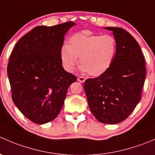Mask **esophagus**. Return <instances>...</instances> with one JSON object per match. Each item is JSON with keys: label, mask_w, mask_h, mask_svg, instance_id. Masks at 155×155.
Returning a JSON list of instances; mask_svg holds the SVG:
<instances>
[{"label": "esophagus", "mask_w": 155, "mask_h": 155, "mask_svg": "<svg viewBox=\"0 0 155 155\" xmlns=\"http://www.w3.org/2000/svg\"><path fill=\"white\" fill-rule=\"evenodd\" d=\"M77 80L80 82H84L85 81V77H83V76H79V77L77 78Z\"/></svg>", "instance_id": "obj_1"}]
</instances>
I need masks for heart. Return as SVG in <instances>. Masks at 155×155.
I'll return each instance as SVG.
<instances>
[{
	"mask_svg": "<svg viewBox=\"0 0 155 155\" xmlns=\"http://www.w3.org/2000/svg\"><path fill=\"white\" fill-rule=\"evenodd\" d=\"M117 48L116 39L109 34H75L70 37L68 44L62 46L61 60L67 71L73 72L79 58L82 71L100 76L112 66Z\"/></svg>",
	"mask_w": 155,
	"mask_h": 155,
	"instance_id": "obj_1",
	"label": "heart"
}]
</instances>
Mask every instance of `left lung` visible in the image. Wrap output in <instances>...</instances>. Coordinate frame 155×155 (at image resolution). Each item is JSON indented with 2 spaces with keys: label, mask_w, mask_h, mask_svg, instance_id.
I'll list each match as a JSON object with an SVG mask.
<instances>
[{
  "label": "left lung",
  "mask_w": 155,
  "mask_h": 155,
  "mask_svg": "<svg viewBox=\"0 0 155 155\" xmlns=\"http://www.w3.org/2000/svg\"><path fill=\"white\" fill-rule=\"evenodd\" d=\"M112 31L118 43L116 56L104 74L84 83L91 112L100 122L117 124L125 120L141 100L146 68L140 45L121 28Z\"/></svg>",
  "instance_id": "obj_1"
}]
</instances>
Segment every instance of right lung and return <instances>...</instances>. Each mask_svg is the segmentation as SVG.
<instances>
[{
  "instance_id": "obj_1",
  "label": "right lung",
  "mask_w": 155,
  "mask_h": 155,
  "mask_svg": "<svg viewBox=\"0 0 155 155\" xmlns=\"http://www.w3.org/2000/svg\"><path fill=\"white\" fill-rule=\"evenodd\" d=\"M74 22L37 26L23 36L10 56L7 73L12 99L21 113L38 124L54 120L76 77L64 70L61 49Z\"/></svg>"
}]
</instances>
